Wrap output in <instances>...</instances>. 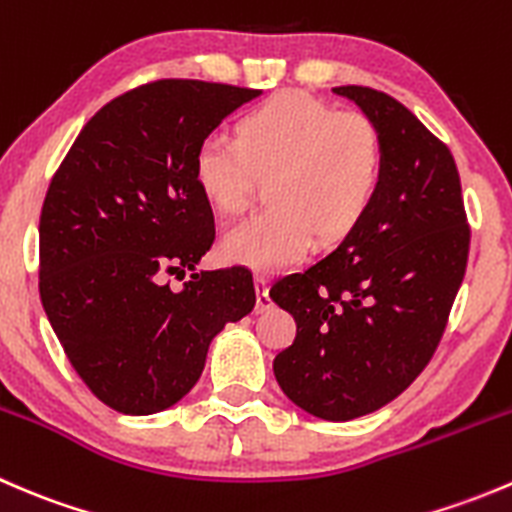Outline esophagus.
<instances>
[{
    "instance_id": "esophagus-1",
    "label": "esophagus",
    "mask_w": 512,
    "mask_h": 512,
    "mask_svg": "<svg viewBox=\"0 0 512 512\" xmlns=\"http://www.w3.org/2000/svg\"><path fill=\"white\" fill-rule=\"evenodd\" d=\"M255 289H257V312H265L270 309L272 299H270V280L262 275L255 277Z\"/></svg>"
}]
</instances>
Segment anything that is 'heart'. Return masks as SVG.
Returning <instances> with one entry per match:
<instances>
[{
  "label": "heart",
  "instance_id": "obj_1",
  "mask_svg": "<svg viewBox=\"0 0 512 512\" xmlns=\"http://www.w3.org/2000/svg\"><path fill=\"white\" fill-rule=\"evenodd\" d=\"M193 175L223 215H242L270 175L272 203L220 240L227 262L277 272L317 240L347 235L379 193L384 143L359 111H337L304 94H280L237 123V138L210 133L195 148Z\"/></svg>",
  "mask_w": 512,
  "mask_h": 512
}]
</instances>
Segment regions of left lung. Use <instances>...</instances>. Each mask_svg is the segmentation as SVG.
<instances>
[{"label":"left lung","mask_w":512,"mask_h":512,"mask_svg":"<svg viewBox=\"0 0 512 512\" xmlns=\"http://www.w3.org/2000/svg\"><path fill=\"white\" fill-rule=\"evenodd\" d=\"M384 143L379 193L339 247L270 297L297 322L275 356L287 399L324 421L381 409L426 369L466 275L471 227L451 151L396 98L337 86Z\"/></svg>","instance_id":"obj_1"}]
</instances>
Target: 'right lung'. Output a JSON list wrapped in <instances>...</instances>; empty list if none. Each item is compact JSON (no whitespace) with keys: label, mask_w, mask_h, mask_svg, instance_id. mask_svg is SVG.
I'll list each match as a JSON object with an SVG mask.
<instances>
[{"label":"right lung","mask_w":512,"mask_h":512,"mask_svg":"<svg viewBox=\"0 0 512 512\" xmlns=\"http://www.w3.org/2000/svg\"><path fill=\"white\" fill-rule=\"evenodd\" d=\"M255 89L160 79L101 108L51 178L39 220V294L91 394L118 414L170 409L200 379L215 334L252 312L245 267L200 270L213 208L195 148ZM194 272L183 290L170 274Z\"/></svg>","instance_id":"add662e5"}]
</instances>
